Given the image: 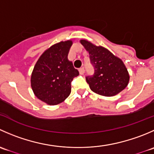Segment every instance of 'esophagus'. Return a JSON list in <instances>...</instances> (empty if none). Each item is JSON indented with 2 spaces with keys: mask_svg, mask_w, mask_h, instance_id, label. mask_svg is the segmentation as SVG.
<instances>
[{
  "mask_svg": "<svg viewBox=\"0 0 154 154\" xmlns=\"http://www.w3.org/2000/svg\"><path fill=\"white\" fill-rule=\"evenodd\" d=\"M79 72H80V74H81V75H83V74H84V73H85L84 68H80V69H79Z\"/></svg>",
  "mask_w": 154,
  "mask_h": 154,
  "instance_id": "1",
  "label": "esophagus"
}]
</instances>
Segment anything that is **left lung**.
I'll list each match as a JSON object with an SVG mask.
<instances>
[{
	"label": "left lung",
	"instance_id": "1",
	"mask_svg": "<svg viewBox=\"0 0 154 154\" xmlns=\"http://www.w3.org/2000/svg\"><path fill=\"white\" fill-rule=\"evenodd\" d=\"M80 43L88 52L94 69L93 75L86 77L91 91L112 97L125 89L130 76L122 60L102 46H96L84 39L80 40Z\"/></svg>",
	"mask_w": 154,
	"mask_h": 154
}]
</instances>
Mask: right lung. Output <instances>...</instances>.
<instances>
[{"label": "right lung", "mask_w": 154, "mask_h": 154, "mask_svg": "<svg viewBox=\"0 0 154 154\" xmlns=\"http://www.w3.org/2000/svg\"><path fill=\"white\" fill-rule=\"evenodd\" d=\"M72 42H60L46 50L35 65L31 87L39 100L49 105L64 101L71 91V82L79 75L68 54Z\"/></svg>", "instance_id": "right-lung-1"}]
</instances>
